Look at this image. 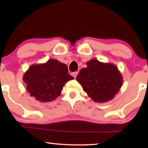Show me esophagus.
<instances>
[{"label":"esophagus","mask_w":148,"mask_h":148,"mask_svg":"<svg viewBox=\"0 0 148 148\" xmlns=\"http://www.w3.org/2000/svg\"><path fill=\"white\" fill-rule=\"evenodd\" d=\"M77 74H78V72H75L72 73V76H73V77H74V78L76 77V76H77Z\"/></svg>","instance_id":"esophagus-1"}]
</instances>
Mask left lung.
I'll use <instances>...</instances> for the list:
<instances>
[{
  "mask_svg": "<svg viewBox=\"0 0 148 148\" xmlns=\"http://www.w3.org/2000/svg\"><path fill=\"white\" fill-rule=\"evenodd\" d=\"M87 67L80 70L76 81L92 101L107 102L115 97L123 86V76L117 66L96 59L86 62Z\"/></svg>",
  "mask_w": 148,
  "mask_h": 148,
  "instance_id": "8db88e82",
  "label": "left lung"
}]
</instances>
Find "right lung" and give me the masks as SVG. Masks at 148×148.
<instances>
[{
	"mask_svg": "<svg viewBox=\"0 0 148 148\" xmlns=\"http://www.w3.org/2000/svg\"><path fill=\"white\" fill-rule=\"evenodd\" d=\"M74 77L68 74L65 64L56 59L31 65L23 80L30 96L40 102H49L60 95L64 84Z\"/></svg>",
	"mask_w": 148,
	"mask_h": 148,
	"instance_id": "add662e5",
	"label": "right lung"
}]
</instances>
